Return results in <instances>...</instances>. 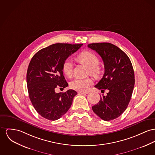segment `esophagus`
<instances>
[{
    "label": "esophagus",
    "mask_w": 155,
    "mask_h": 155,
    "mask_svg": "<svg viewBox=\"0 0 155 155\" xmlns=\"http://www.w3.org/2000/svg\"><path fill=\"white\" fill-rule=\"evenodd\" d=\"M89 93L88 92H83V91H80V92H79V94H87V93Z\"/></svg>",
    "instance_id": "1"
}]
</instances>
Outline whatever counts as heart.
<instances>
[{
    "mask_svg": "<svg viewBox=\"0 0 155 155\" xmlns=\"http://www.w3.org/2000/svg\"><path fill=\"white\" fill-rule=\"evenodd\" d=\"M79 62L86 65L89 68L90 73L93 75H97L100 69L98 67L99 64V59L97 56L92 52L85 51L81 53L78 57ZM72 62L69 59H66L62 64V71L64 75L68 77L72 76L73 72ZM93 84V79L91 78L85 79L76 78L70 83L71 87L78 91H86L89 87Z\"/></svg>",
    "mask_w": 155,
    "mask_h": 155,
    "instance_id": "obj_1",
    "label": "heart"
}]
</instances>
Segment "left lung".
Masks as SVG:
<instances>
[{"label":"left lung","mask_w":155,"mask_h":155,"mask_svg":"<svg viewBox=\"0 0 155 155\" xmlns=\"http://www.w3.org/2000/svg\"><path fill=\"white\" fill-rule=\"evenodd\" d=\"M87 47L97 52L104 63L103 78L94 87L109 91L106 96H101L92 110L103 120H114L125 111L132 97L134 85L132 63L123 51L112 43H91Z\"/></svg>","instance_id":"left-lung-1"}]
</instances>
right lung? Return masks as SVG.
<instances>
[{
  "label": "right lung",
  "instance_id": "obj_1",
  "mask_svg": "<svg viewBox=\"0 0 155 155\" xmlns=\"http://www.w3.org/2000/svg\"><path fill=\"white\" fill-rule=\"evenodd\" d=\"M83 44L56 43L37 52L29 63L26 75L30 100L43 117L56 120L66 114L78 93L72 89L56 93L68 86L62 71L63 62Z\"/></svg>",
  "mask_w": 155,
  "mask_h": 155
}]
</instances>
